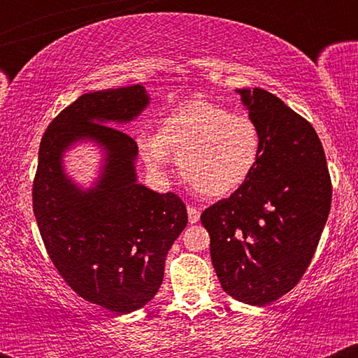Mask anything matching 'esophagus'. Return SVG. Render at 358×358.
<instances>
[{"instance_id": "34e87169", "label": "esophagus", "mask_w": 358, "mask_h": 358, "mask_svg": "<svg viewBox=\"0 0 358 358\" xmlns=\"http://www.w3.org/2000/svg\"><path fill=\"white\" fill-rule=\"evenodd\" d=\"M188 222L190 224H196V222L200 220V210L196 207H192V205H188Z\"/></svg>"}]
</instances>
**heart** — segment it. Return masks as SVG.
<instances>
[{
	"mask_svg": "<svg viewBox=\"0 0 358 358\" xmlns=\"http://www.w3.org/2000/svg\"><path fill=\"white\" fill-rule=\"evenodd\" d=\"M148 170L165 176L173 158L190 187L207 199H224L252 178L262 156L257 121L210 101H192L158 122L156 136L138 139Z\"/></svg>",
	"mask_w": 358,
	"mask_h": 358,
	"instance_id": "b5f03b06",
	"label": "heart"
}]
</instances>
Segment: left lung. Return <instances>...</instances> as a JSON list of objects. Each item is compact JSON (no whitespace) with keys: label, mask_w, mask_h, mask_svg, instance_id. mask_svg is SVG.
Listing matches in <instances>:
<instances>
[{"label":"left lung","mask_w":358,"mask_h":358,"mask_svg":"<svg viewBox=\"0 0 358 358\" xmlns=\"http://www.w3.org/2000/svg\"><path fill=\"white\" fill-rule=\"evenodd\" d=\"M262 133L257 170L239 192L205 208L222 289L254 306L289 293L306 273L331 205V180L315 127L264 89H241Z\"/></svg>","instance_id":"left-lung-1"}]
</instances>
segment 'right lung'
<instances>
[{
	"label": "right lung",
	"mask_w": 358,
	"mask_h": 358,
	"mask_svg": "<svg viewBox=\"0 0 358 358\" xmlns=\"http://www.w3.org/2000/svg\"><path fill=\"white\" fill-rule=\"evenodd\" d=\"M148 102L143 85L80 96L45 131L34 180L35 219L53 266L80 298L117 315L155 298L188 222L178 195L136 182V141L109 126L131 121ZM84 137L101 142L108 158L96 187L82 192L64 176L61 153Z\"/></svg>",
	"instance_id": "add662e5"
}]
</instances>
